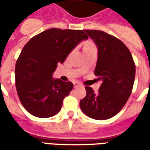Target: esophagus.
Returning <instances> with one entry per match:
<instances>
[{"instance_id":"1","label":"esophagus","mask_w":150,"mask_h":150,"mask_svg":"<svg viewBox=\"0 0 150 150\" xmlns=\"http://www.w3.org/2000/svg\"><path fill=\"white\" fill-rule=\"evenodd\" d=\"M73 85H74V88H77V87H79V86H81V84L79 83H78V82H75V83H73Z\"/></svg>"}]
</instances>
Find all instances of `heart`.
<instances>
[{
    "instance_id": "obj_1",
    "label": "heart",
    "mask_w": 150,
    "mask_h": 150,
    "mask_svg": "<svg viewBox=\"0 0 150 150\" xmlns=\"http://www.w3.org/2000/svg\"><path fill=\"white\" fill-rule=\"evenodd\" d=\"M94 47V46H93V44L92 43V42H87V43H86V45H85V47Z\"/></svg>"
}]
</instances>
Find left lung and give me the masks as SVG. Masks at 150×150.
<instances>
[{
  "mask_svg": "<svg viewBox=\"0 0 150 150\" xmlns=\"http://www.w3.org/2000/svg\"><path fill=\"white\" fill-rule=\"evenodd\" d=\"M98 47L94 74L102 80L97 93L86 87V97L80 101L82 111L97 120L116 115L125 105L132 93L135 78V64L129 50L123 42L98 30H84Z\"/></svg>",
  "mask_w": 150,
  "mask_h": 150,
  "instance_id": "1",
  "label": "left lung"
}]
</instances>
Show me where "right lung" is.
Returning a JSON list of instances; mask_svg holds the SVG:
<instances>
[{
	"mask_svg": "<svg viewBox=\"0 0 150 150\" xmlns=\"http://www.w3.org/2000/svg\"><path fill=\"white\" fill-rule=\"evenodd\" d=\"M88 36L82 30L51 28L24 46L16 63V88L21 103L33 116L49 118L61 110L73 88L71 82L52 78L58 63Z\"/></svg>",
	"mask_w": 150,
	"mask_h": 150,
	"instance_id": "obj_1",
	"label": "right lung"
}]
</instances>
